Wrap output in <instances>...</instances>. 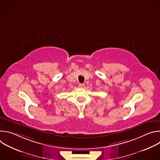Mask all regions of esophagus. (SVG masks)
Wrapping results in <instances>:
<instances>
[{
  "label": "esophagus",
  "mask_w": 160,
  "mask_h": 160,
  "mask_svg": "<svg viewBox=\"0 0 160 160\" xmlns=\"http://www.w3.org/2000/svg\"><path fill=\"white\" fill-rule=\"evenodd\" d=\"M78 87H79L80 88H84V87H85V84H83V83H80V84L78 85Z\"/></svg>",
  "instance_id": "obj_1"
}]
</instances>
